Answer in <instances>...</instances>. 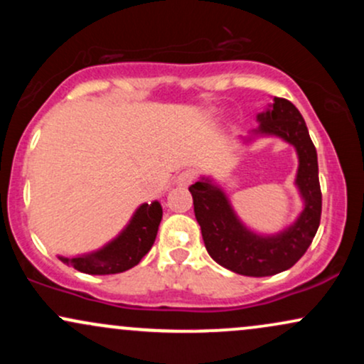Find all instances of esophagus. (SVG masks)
I'll list each match as a JSON object with an SVG mask.
<instances>
[{
    "label": "esophagus",
    "instance_id": "obj_1",
    "mask_svg": "<svg viewBox=\"0 0 364 364\" xmlns=\"http://www.w3.org/2000/svg\"><path fill=\"white\" fill-rule=\"evenodd\" d=\"M196 179V173L193 169H185L183 173H179V176L176 178V183L179 186H188L191 185Z\"/></svg>",
    "mask_w": 364,
    "mask_h": 364
}]
</instances>
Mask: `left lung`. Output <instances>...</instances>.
I'll list each match as a JSON object with an SVG mask.
<instances>
[{"instance_id": "left-lung-1", "label": "left lung", "mask_w": 364, "mask_h": 364, "mask_svg": "<svg viewBox=\"0 0 364 364\" xmlns=\"http://www.w3.org/2000/svg\"><path fill=\"white\" fill-rule=\"evenodd\" d=\"M258 121L260 128L257 133L281 136L298 150L296 183L304 198V210L294 225L277 236H257L237 220L219 188L208 181H196L188 188L208 255L219 265L248 277H267L291 269L306 253L321 217L316 149L301 112L287 99L274 97L272 109L262 112Z\"/></svg>"}]
</instances>
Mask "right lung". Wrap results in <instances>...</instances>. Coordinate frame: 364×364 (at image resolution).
Listing matches in <instances>:
<instances>
[{"mask_svg": "<svg viewBox=\"0 0 364 364\" xmlns=\"http://www.w3.org/2000/svg\"><path fill=\"white\" fill-rule=\"evenodd\" d=\"M162 219V207L159 202L144 203L132 223L106 248L85 255V257L61 258L63 263L72 265L83 274L109 275L132 269L145 257L156 241L159 224Z\"/></svg>", "mask_w": 364, "mask_h": 364, "instance_id": "1", "label": "right lung"}]
</instances>
